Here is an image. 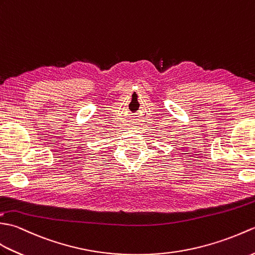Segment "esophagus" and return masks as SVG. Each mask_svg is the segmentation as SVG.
Masks as SVG:
<instances>
[{
    "label": "esophagus",
    "mask_w": 255,
    "mask_h": 255,
    "mask_svg": "<svg viewBox=\"0 0 255 255\" xmlns=\"http://www.w3.org/2000/svg\"><path fill=\"white\" fill-rule=\"evenodd\" d=\"M134 126H135V124H134Z\"/></svg>",
    "instance_id": "obj_1"
}]
</instances>
